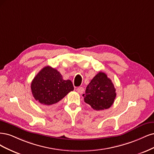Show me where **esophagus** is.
<instances>
[{
	"instance_id": "34e87169",
	"label": "esophagus",
	"mask_w": 154,
	"mask_h": 154,
	"mask_svg": "<svg viewBox=\"0 0 154 154\" xmlns=\"http://www.w3.org/2000/svg\"><path fill=\"white\" fill-rule=\"evenodd\" d=\"M77 91L78 93L79 94H81L83 93L84 91V88L82 87H79L77 89Z\"/></svg>"
}]
</instances>
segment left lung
Listing matches in <instances>:
<instances>
[{
    "mask_svg": "<svg viewBox=\"0 0 154 154\" xmlns=\"http://www.w3.org/2000/svg\"><path fill=\"white\" fill-rule=\"evenodd\" d=\"M82 96L84 97V102L94 110L107 109L115 101L116 89L106 74L100 72L93 77Z\"/></svg>",
    "mask_w": 154,
    "mask_h": 154,
    "instance_id": "obj_1",
    "label": "left lung"
}]
</instances>
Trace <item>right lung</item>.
<instances>
[{"label": "right lung", "mask_w": 154, "mask_h": 154, "mask_svg": "<svg viewBox=\"0 0 154 154\" xmlns=\"http://www.w3.org/2000/svg\"><path fill=\"white\" fill-rule=\"evenodd\" d=\"M31 88L35 100L45 107L56 105L74 90L70 80H64L59 72L49 66L34 77Z\"/></svg>", "instance_id": "obj_1"}]
</instances>
